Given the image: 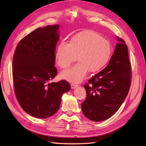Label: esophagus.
I'll use <instances>...</instances> for the list:
<instances>
[{"label":"esophagus","mask_w":146,"mask_h":146,"mask_svg":"<svg viewBox=\"0 0 146 146\" xmlns=\"http://www.w3.org/2000/svg\"><path fill=\"white\" fill-rule=\"evenodd\" d=\"M70 86H71V88H72V89H74V88L78 86V85H77V84H75V83H72L71 85H70Z\"/></svg>","instance_id":"34e87169"}]
</instances>
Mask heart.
Returning a JSON list of instances; mask_svg holds the SVG:
<instances>
[{
    "mask_svg": "<svg viewBox=\"0 0 146 146\" xmlns=\"http://www.w3.org/2000/svg\"><path fill=\"white\" fill-rule=\"evenodd\" d=\"M112 52L110 42L99 33L88 31L75 35L69 43L62 41L56 48L55 61L61 69L68 68L77 58L73 67L63 71L61 77L71 82H80L87 72L99 71L107 64Z\"/></svg>",
    "mask_w": 146,
    "mask_h": 146,
    "instance_id": "b5f03b06",
    "label": "heart"
}]
</instances>
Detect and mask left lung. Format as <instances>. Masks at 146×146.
I'll return each instance as SVG.
<instances>
[{
    "mask_svg": "<svg viewBox=\"0 0 146 146\" xmlns=\"http://www.w3.org/2000/svg\"><path fill=\"white\" fill-rule=\"evenodd\" d=\"M117 43L107 67L84 85L86 98L82 104V112L95 122L108 119L120 108L129 91L131 67L128 48L123 39Z\"/></svg>",
    "mask_w": 146,
    "mask_h": 146,
    "instance_id": "left-lung-1",
    "label": "left lung"
}]
</instances>
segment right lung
Returning <instances> with one entry per match:
<instances>
[{"mask_svg":"<svg viewBox=\"0 0 146 146\" xmlns=\"http://www.w3.org/2000/svg\"><path fill=\"white\" fill-rule=\"evenodd\" d=\"M59 25H47L28 34L17 44L13 56V87L24 111L38 118L49 117L58 111L61 97L70 89L64 80L52 82L57 75L55 48Z\"/></svg>","mask_w":146,"mask_h":146,"instance_id":"add662e5","label":"right lung"}]
</instances>
